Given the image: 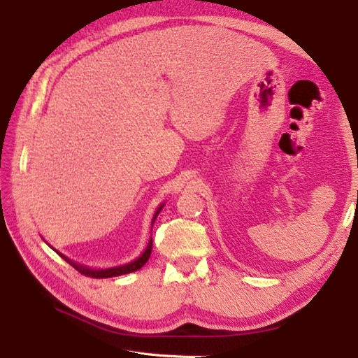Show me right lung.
Here are the masks:
<instances>
[{
	"mask_svg": "<svg viewBox=\"0 0 358 358\" xmlns=\"http://www.w3.org/2000/svg\"><path fill=\"white\" fill-rule=\"evenodd\" d=\"M162 208H163V204H162L160 208L157 209V213H155V215H154V220H152V225H154V222H155V219H157L158 213H160V210H162ZM150 252H152V239H150L149 244H148V249H145V250L143 252V255H141L139 259H136V260L131 262V263H127V265L115 266V268H109V269H92V268L82 266V265H79V263L71 262V260L66 259V257L62 255V254H60V257H62L63 260H66V262L69 263V265H71L74 269H78V271H79L80 274H84V276L95 278V279H103V278H114V276H122V274H128V273L138 271V269L143 268V266L145 265V262L149 260Z\"/></svg>",
	"mask_w": 358,
	"mask_h": 358,
	"instance_id": "add662e5",
	"label": "right lung"
}]
</instances>
